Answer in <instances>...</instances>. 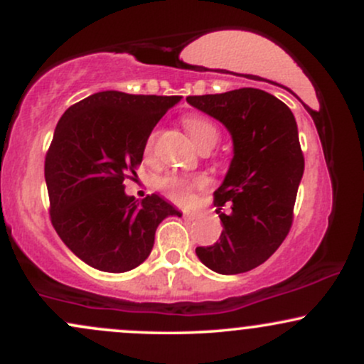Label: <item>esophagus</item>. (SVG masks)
<instances>
[{
  "label": "esophagus",
  "mask_w": 364,
  "mask_h": 364,
  "mask_svg": "<svg viewBox=\"0 0 364 364\" xmlns=\"http://www.w3.org/2000/svg\"><path fill=\"white\" fill-rule=\"evenodd\" d=\"M183 217H185L186 220H195V219H198V214H196L195 210H183Z\"/></svg>",
  "instance_id": "34e87169"
}]
</instances>
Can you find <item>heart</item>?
Segmentation results:
<instances>
[{
  "instance_id": "1",
  "label": "heart",
  "mask_w": 364,
  "mask_h": 364,
  "mask_svg": "<svg viewBox=\"0 0 364 364\" xmlns=\"http://www.w3.org/2000/svg\"><path fill=\"white\" fill-rule=\"evenodd\" d=\"M183 124H185L190 136L200 149L214 147L217 140H219V128L215 127L214 121L205 118V116H185V118H183ZM156 141L157 129H152L147 135V140H145V154H147V156H152L154 149H156ZM203 185H205V179L203 178H188L181 176V174H168V176L159 179L157 188L162 191V195H164L166 198L171 200V202L185 205V203L191 202L193 191L196 188H202Z\"/></svg>"
}]
</instances>
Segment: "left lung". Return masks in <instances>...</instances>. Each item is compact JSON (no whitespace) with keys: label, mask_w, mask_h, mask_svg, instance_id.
<instances>
[{"label":"left lung","mask_w":364,"mask_h":364,"mask_svg":"<svg viewBox=\"0 0 364 364\" xmlns=\"http://www.w3.org/2000/svg\"><path fill=\"white\" fill-rule=\"evenodd\" d=\"M186 101L225 124L235 144L224 183L214 191L224 231L217 243L195 252L217 274L248 272L269 260L291 231L304 171L296 119L282 101L252 87Z\"/></svg>","instance_id":"8db88e82"}]
</instances>
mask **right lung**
<instances>
[{"label":"right lung","mask_w":364,"mask_h":364,"mask_svg":"<svg viewBox=\"0 0 364 364\" xmlns=\"http://www.w3.org/2000/svg\"><path fill=\"white\" fill-rule=\"evenodd\" d=\"M179 99L97 92L58 121L44 161L49 217L63 243L87 265L112 274L135 269L152 252L157 225L181 215L156 193L140 203L124 193L147 135Z\"/></svg>","instance_id":"add662e5"}]
</instances>
